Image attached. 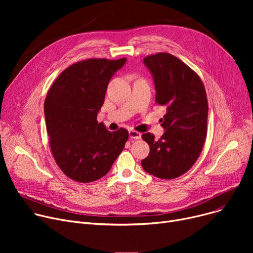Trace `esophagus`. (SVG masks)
Returning <instances> with one entry per match:
<instances>
[{"mask_svg": "<svg viewBox=\"0 0 253 253\" xmlns=\"http://www.w3.org/2000/svg\"><path fill=\"white\" fill-rule=\"evenodd\" d=\"M129 137L132 139H140L141 138V134L139 132L135 131V130H130L129 131Z\"/></svg>", "mask_w": 253, "mask_h": 253, "instance_id": "obj_1", "label": "esophagus"}]
</instances>
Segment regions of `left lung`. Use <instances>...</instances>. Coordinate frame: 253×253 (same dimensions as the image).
<instances>
[{
	"instance_id": "left-lung-1",
	"label": "left lung",
	"mask_w": 253,
	"mask_h": 253,
	"mask_svg": "<svg viewBox=\"0 0 253 253\" xmlns=\"http://www.w3.org/2000/svg\"><path fill=\"white\" fill-rule=\"evenodd\" d=\"M156 87V103L166 106L160 139L141 135L150 145L141 161L148 173L163 179L176 178L189 171L200 156L207 135L208 101L198 74L170 53L159 52L143 59Z\"/></svg>"
}]
</instances>
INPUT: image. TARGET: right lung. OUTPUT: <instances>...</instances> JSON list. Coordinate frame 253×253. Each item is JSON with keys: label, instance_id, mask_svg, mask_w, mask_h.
<instances>
[{"label": "right lung", "instance_id": "add662e5", "mask_svg": "<svg viewBox=\"0 0 253 253\" xmlns=\"http://www.w3.org/2000/svg\"><path fill=\"white\" fill-rule=\"evenodd\" d=\"M126 58H90L65 69L47 92L46 129L53 158L63 173L79 182L104 176L125 147L124 128L111 132L97 122L106 88Z\"/></svg>", "mask_w": 253, "mask_h": 253}]
</instances>
